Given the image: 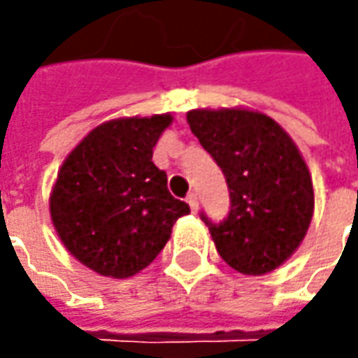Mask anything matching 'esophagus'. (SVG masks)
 Returning a JSON list of instances; mask_svg holds the SVG:
<instances>
[{
	"mask_svg": "<svg viewBox=\"0 0 358 358\" xmlns=\"http://www.w3.org/2000/svg\"><path fill=\"white\" fill-rule=\"evenodd\" d=\"M187 203H189L191 211L197 213V209H199V197H197V193H191V195L187 197Z\"/></svg>",
	"mask_w": 358,
	"mask_h": 358,
	"instance_id": "esophagus-1",
	"label": "esophagus"
}]
</instances>
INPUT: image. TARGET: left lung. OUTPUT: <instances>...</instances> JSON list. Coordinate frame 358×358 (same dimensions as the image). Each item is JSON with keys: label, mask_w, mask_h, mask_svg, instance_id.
I'll return each instance as SVG.
<instances>
[{"label": "left lung", "mask_w": 358, "mask_h": 358, "mask_svg": "<svg viewBox=\"0 0 358 358\" xmlns=\"http://www.w3.org/2000/svg\"><path fill=\"white\" fill-rule=\"evenodd\" d=\"M187 123L227 179V219L217 225L201 215L217 253L243 275L281 267L315 211L313 179L295 141L275 119L243 107L193 109Z\"/></svg>", "instance_id": "1"}]
</instances>
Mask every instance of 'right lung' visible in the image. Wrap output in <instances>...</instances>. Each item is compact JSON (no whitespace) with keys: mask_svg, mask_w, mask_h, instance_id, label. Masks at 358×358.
I'll return each instance as SVG.
<instances>
[{"mask_svg":"<svg viewBox=\"0 0 358 358\" xmlns=\"http://www.w3.org/2000/svg\"><path fill=\"white\" fill-rule=\"evenodd\" d=\"M171 113L119 117L91 129L59 167L49 215L65 249L91 271L127 279L161 253L185 201L173 197L153 147Z\"/></svg>","mask_w":358,"mask_h":358,"instance_id":"obj_1","label":"right lung"}]
</instances>
